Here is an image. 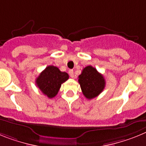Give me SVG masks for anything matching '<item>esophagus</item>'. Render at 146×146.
Wrapping results in <instances>:
<instances>
[{
    "mask_svg": "<svg viewBox=\"0 0 146 146\" xmlns=\"http://www.w3.org/2000/svg\"><path fill=\"white\" fill-rule=\"evenodd\" d=\"M68 73H69L70 76L71 77V78H74V73H73V70H69Z\"/></svg>",
    "mask_w": 146,
    "mask_h": 146,
    "instance_id": "34e87169",
    "label": "esophagus"
}]
</instances>
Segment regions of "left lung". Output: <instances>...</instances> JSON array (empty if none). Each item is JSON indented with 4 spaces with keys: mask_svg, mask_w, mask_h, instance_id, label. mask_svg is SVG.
I'll use <instances>...</instances> for the list:
<instances>
[{
    "mask_svg": "<svg viewBox=\"0 0 146 146\" xmlns=\"http://www.w3.org/2000/svg\"><path fill=\"white\" fill-rule=\"evenodd\" d=\"M78 83L83 95L89 100L97 97L104 90L106 84L103 75L90 65L82 70L78 76Z\"/></svg>",
    "mask_w": 146,
    "mask_h": 146,
    "instance_id": "left-lung-1",
    "label": "left lung"
}]
</instances>
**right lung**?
I'll return each instance as SVG.
<instances>
[{
  "instance_id": "add662e5",
  "label": "right lung",
  "mask_w": 146,
  "mask_h": 146,
  "mask_svg": "<svg viewBox=\"0 0 146 146\" xmlns=\"http://www.w3.org/2000/svg\"><path fill=\"white\" fill-rule=\"evenodd\" d=\"M69 76L55 66H48L36 79V84L43 94L49 98L57 95L62 84L68 80Z\"/></svg>"
}]
</instances>
